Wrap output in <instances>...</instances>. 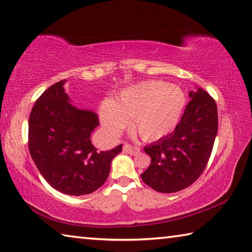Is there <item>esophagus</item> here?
<instances>
[{"instance_id": "1", "label": "esophagus", "mask_w": 252, "mask_h": 252, "mask_svg": "<svg viewBox=\"0 0 252 252\" xmlns=\"http://www.w3.org/2000/svg\"><path fill=\"white\" fill-rule=\"evenodd\" d=\"M123 151H125V152H126V153H130L132 155H135V154H138L140 152V148L126 143V144L123 145Z\"/></svg>"}]
</instances>
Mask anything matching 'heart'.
<instances>
[{
    "label": "heart",
    "instance_id": "b5f03b06",
    "mask_svg": "<svg viewBox=\"0 0 252 252\" xmlns=\"http://www.w3.org/2000/svg\"><path fill=\"white\" fill-rule=\"evenodd\" d=\"M186 97L166 81L150 80L129 87L116 100L100 104V120L111 135H118L132 118V126L143 140L155 141L174 130L182 117Z\"/></svg>",
    "mask_w": 252,
    "mask_h": 252
}]
</instances>
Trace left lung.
Masks as SVG:
<instances>
[{"label": "left lung", "mask_w": 252, "mask_h": 252, "mask_svg": "<svg viewBox=\"0 0 252 252\" xmlns=\"http://www.w3.org/2000/svg\"><path fill=\"white\" fill-rule=\"evenodd\" d=\"M189 95L175 130L144 148L151 164L141 178L159 193H175L193 184L212 154L218 130L216 102L200 88Z\"/></svg>", "instance_id": "8db88e82"}]
</instances>
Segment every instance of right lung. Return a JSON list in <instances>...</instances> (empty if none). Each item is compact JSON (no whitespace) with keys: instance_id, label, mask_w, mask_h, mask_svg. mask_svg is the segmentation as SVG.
Masks as SVG:
<instances>
[{"instance_id":"1","label":"right lung","mask_w":252,"mask_h":252,"mask_svg":"<svg viewBox=\"0 0 252 252\" xmlns=\"http://www.w3.org/2000/svg\"><path fill=\"white\" fill-rule=\"evenodd\" d=\"M65 81L50 86L36 100L29 120V149L53 189L80 196L97 190L107 181L122 144L98 152L90 139L99 126L97 113L70 103Z\"/></svg>"}]
</instances>
